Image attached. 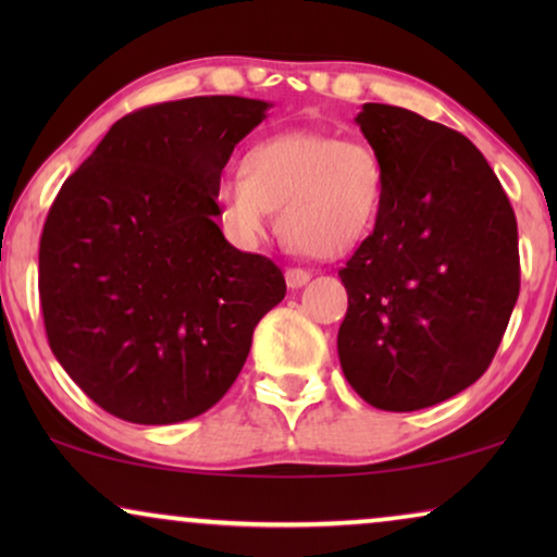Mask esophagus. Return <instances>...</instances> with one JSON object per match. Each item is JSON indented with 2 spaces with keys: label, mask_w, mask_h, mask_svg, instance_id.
Instances as JSON below:
<instances>
[{
  "label": "esophagus",
  "mask_w": 557,
  "mask_h": 557,
  "mask_svg": "<svg viewBox=\"0 0 557 557\" xmlns=\"http://www.w3.org/2000/svg\"><path fill=\"white\" fill-rule=\"evenodd\" d=\"M309 278H311V273L304 271V269H288V271H286V286H288V288H301V286H307Z\"/></svg>",
  "instance_id": "esophagus-1"
}]
</instances>
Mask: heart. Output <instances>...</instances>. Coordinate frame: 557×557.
<instances>
[{"instance_id": "heart-1", "label": "heart", "mask_w": 557, "mask_h": 557, "mask_svg": "<svg viewBox=\"0 0 557 557\" xmlns=\"http://www.w3.org/2000/svg\"><path fill=\"white\" fill-rule=\"evenodd\" d=\"M385 170L364 141L294 128L263 136L240 157V177L227 174L212 202L225 235L256 246L278 210V231L317 258H342L375 227Z\"/></svg>"}]
</instances>
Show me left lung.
Listing matches in <instances>:
<instances>
[{
  "label": "left lung",
  "mask_w": 557,
  "mask_h": 557,
  "mask_svg": "<svg viewBox=\"0 0 557 557\" xmlns=\"http://www.w3.org/2000/svg\"><path fill=\"white\" fill-rule=\"evenodd\" d=\"M355 124L385 170L383 210L339 271V364L362 400L418 410L490 368L520 294L517 220L467 136L364 103Z\"/></svg>",
  "instance_id": "8db88e82"
}]
</instances>
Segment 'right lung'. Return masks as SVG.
<instances>
[{
	"label": "right lung",
	"instance_id": "add662e5",
	"mask_svg": "<svg viewBox=\"0 0 557 557\" xmlns=\"http://www.w3.org/2000/svg\"><path fill=\"white\" fill-rule=\"evenodd\" d=\"M269 109L197 96L128 113L52 202L40 238L50 349L121 421L166 425L215 406L286 296L276 263L225 240L212 202Z\"/></svg>",
	"mask_w": 557,
	"mask_h": 557
}]
</instances>
